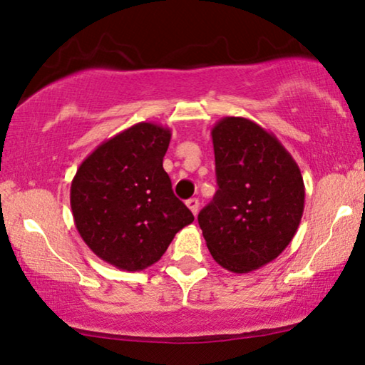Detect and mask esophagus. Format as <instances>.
Masks as SVG:
<instances>
[{
    "label": "esophagus",
    "mask_w": 365,
    "mask_h": 365,
    "mask_svg": "<svg viewBox=\"0 0 365 365\" xmlns=\"http://www.w3.org/2000/svg\"><path fill=\"white\" fill-rule=\"evenodd\" d=\"M186 204H187V207L191 209V212L194 214V216H196L197 211H199V199L197 197H191Z\"/></svg>",
    "instance_id": "obj_1"
}]
</instances>
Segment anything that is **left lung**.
<instances>
[{
  "label": "left lung",
  "instance_id": "8db88e82",
  "mask_svg": "<svg viewBox=\"0 0 365 365\" xmlns=\"http://www.w3.org/2000/svg\"><path fill=\"white\" fill-rule=\"evenodd\" d=\"M211 136L219 189L197 221L214 261L246 274L292 241L304 212V179L279 139L251 119L222 118Z\"/></svg>",
  "mask_w": 365,
  "mask_h": 365
}]
</instances>
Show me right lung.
<instances>
[{
    "instance_id": "right-lung-1",
    "label": "right lung",
    "mask_w": 365,
    "mask_h": 365,
    "mask_svg": "<svg viewBox=\"0 0 365 365\" xmlns=\"http://www.w3.org/2000/svg\"><path fill=\"white\" fill-rule=\"evenodd\" d=\"M169 141L168 128L138 123L99 144L73 178L79 236L99 259L123 271L153 266L176 232L194 221L163 168Z\"/></svg>"
}]
</instances>
